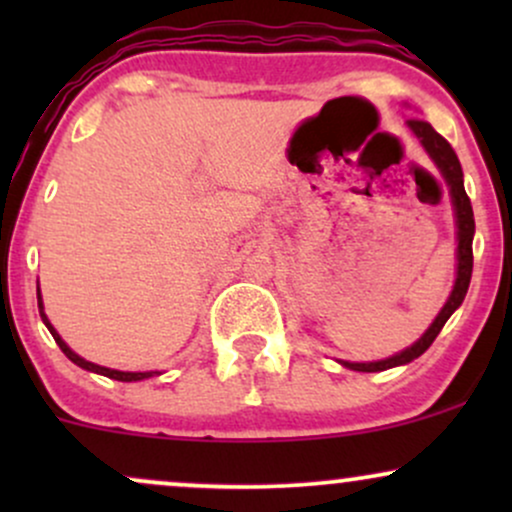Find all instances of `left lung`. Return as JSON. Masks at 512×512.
<instances>
[{
  "label": "left lung",
  "mask_w": 512,
  "mask_h": 512,
  "mask_svg": "<svg viewBox=\"0 0 512 512\" xmlns=\"http://www.w3.org/2000/svg\"><path fill=\"white\" fill-rule=\"evenodd\" d=\"M411 132L419 137V142L424 144V149L428 151V156L436 161V166L443 173L445 182L450 185V197H452V207H455V219H457V279L455 286H452V293L448 298V303L443 305L433 325L428 327L424 337L419 339L416 344H411L409 349H404L402 354L385 358V361H375V363H349L342 361L346 368L351 370H361V373H378V370H387L395 366H404V363H411L414 358H419L424 351L436 342V337L443 330V325L448 322V317L460 308L464 296H467L469 289V279H472V264H474V255H472V238H474V211H472V202H469L467 192H464V182H462V166L460 158H457L452 146L448 144V139L440 137V134L428 125L426 120L421 117H411L407 122Z\"/></svg>",
  "instance_id": "8db88e82"
}]
</instances>
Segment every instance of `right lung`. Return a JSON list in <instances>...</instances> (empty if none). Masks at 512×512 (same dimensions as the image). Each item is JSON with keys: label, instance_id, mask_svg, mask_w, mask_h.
<instances>
[{"label": "right lung", "instance_id": "right-lung-1", "mask_svg": "<svg viewBox=\"0 0 512 512\" xmlns=\"http://www.w3.org/2000/svg\"><path fill=\"white\" fill-rule=\"evenodd\" d=\"M38 308H40V317H43V322H45V325H48V330H50L52 337H55V342L60 344V349L64 351V356H67L69 361H74L76 366H81V368H84V370H91V373H101V375H105V378L122 380V383H134V380H144V378H151V375H154V373H125V370H110V368L96 366V363H91V361H84V358H81V356H76L74 351L69 349V346L62 342V337H60V334L55 332V327H52L48 317H45V313H43V301H40V289H38Z\"/></svg>", "mask_w": 512, "mask_h": 512}]
</instances>
